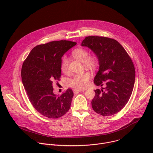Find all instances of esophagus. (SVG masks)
<instances>
[{
  "label": "esophagus",
  "mask_w": 153,
  "mask_h": 153,
  "mask_svg": "<svg viewBox=\"0 0 153 153\" xmlns=\"http://www.w3.org/2000/svg\"><path fill=\"white\" fill-rule=\"evenodd\" d=\"M85 90H80V89H74V92H80V91H85Z\"/></svg>",
  "instance_id": "34e87169"
}]
</instances>
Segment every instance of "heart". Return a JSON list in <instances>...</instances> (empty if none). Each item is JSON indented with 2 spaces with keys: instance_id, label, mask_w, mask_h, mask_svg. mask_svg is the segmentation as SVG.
<instances>
[{
  "instance_id": "heart-1",
  "label": "heart",
  "mask_w": 153,
  "mask_h": 153,
  "mask_svg": "<svg viewBox=\"0 0 153 153\" xmlns=\"http://www.w3.org/2000/svg\"><path fill=\"white\" fill-rule=\"evenodd\" d=\"M73 56L77 60L83 63L86 68L94 69L97 64V59L94 56H89L88 52L86 49L79 48L74 50L72 53ZM68 69V60L66 56H63L61 62V70L66 73ZM90 79V73L85 72L80 74L74 75L68 81V85L77 89H83L89 84Z\"/></svg>"
}]
</instances>
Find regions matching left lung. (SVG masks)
Returning <instances> with one entry per match:
<instances>
[{"label": "left lung", "instance_id": "left-lung-1", "mask_svg": "<svg viewBox=\"0 0 153 153\" xmlns=\"http://www.w3.org/2000/svg\"><path fill=\"white\" fill-rule=\"evenodd\" d=\"M81 46L90 48L98 59L99 67L94 84L105 86L94 90L93 109L104 116L117 113L126 105L133 92L135 68L131 59L117 40L108 37H86Z\"/></svg>", "mask_w": 153, "mask_h": 153}]
</instances>
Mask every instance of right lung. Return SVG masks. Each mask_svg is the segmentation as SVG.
Segmentation results:
<instances>
[{
	"label": "right lung",
	"instance_id": "add662e5",
	"mask_svg": "<svg viewBox=\"0 0 153 153\" xmlns=\"http://www.w3.org/2000/svg\"><path fill=\"white\" fill-rule=\"evenodd\" d=\"M76 44L62 40L37 45L23 63L21 77L24 88L33 107L43 116L57 119L70 110L72 90L57 96L53 93V83L61 76L62 56Z\"/></svg>",
	"mask_w": 153,
	"mask_h": 153
}]
</instances>
